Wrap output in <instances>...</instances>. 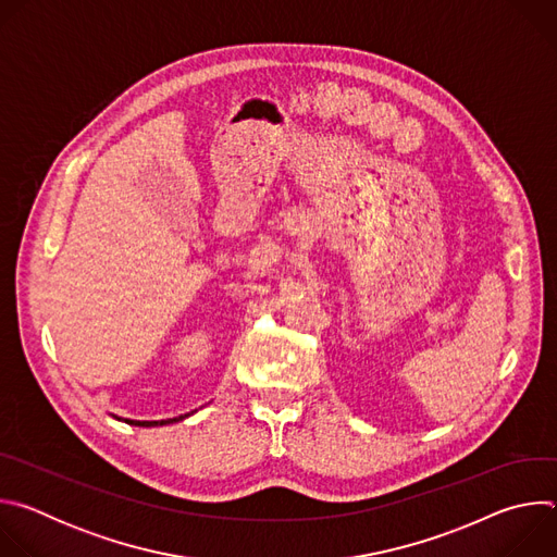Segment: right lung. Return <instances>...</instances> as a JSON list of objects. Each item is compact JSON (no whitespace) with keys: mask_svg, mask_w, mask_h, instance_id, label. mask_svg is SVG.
I'll return each mask as SVG.
<instances>
[{"mask_svg":"<svg viewBox=\"0 0 557 557\" xmlns=\"http://www.w3.org/2000/svg\"><path fill=\"white\" fill-rule=\"evenodd\" d=\"M187 417V414H185ZM185 417H178V419H168V421H129L125 419V423L129 425H140V428H153V425H168V423H176V421H183Z\"/></svg>","mask_w":557,"mask_h":557,"instance_id":"1","label":"right lung"}]
</instances>
